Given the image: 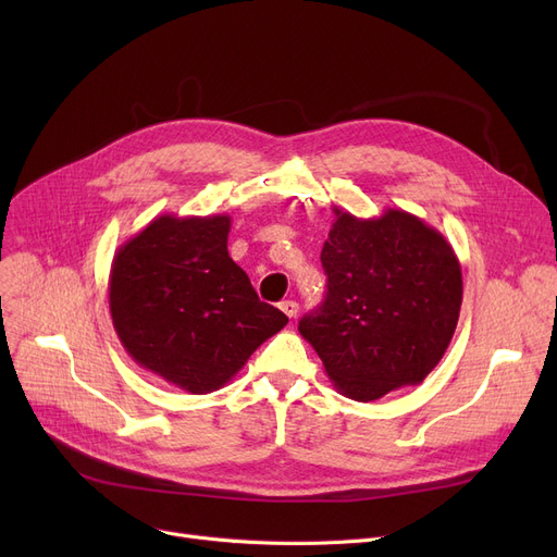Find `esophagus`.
<instances>
[{"label":"esophagus","instance_id":"esophagus-1","mask_svg":"<svg viewBox=\"0 0 557 557\" xmlns=\"http://www.w3.org/2000/svg\"><path fill=\"white\" fill-rule=\"evenodd\" d=\"M280 309H282L288 318H296L298 311H300V305H298L296 300H284V302L280 305Z\"/></svg>","mask_w":557,"mask_h":557}]
</instances>
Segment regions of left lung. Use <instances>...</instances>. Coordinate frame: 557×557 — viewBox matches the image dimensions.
Returning a JSON list of instances; mask_svg holds the SVG:
<instances>
[{
  "label": "left lung",
  "mask_w": 557,
  "mask_h": 557,
  "mask_svg": "<svg viewBox=\"0 0 557 557\" xmlns=\"http://www.w3.org/2000/svg\"><path fill=\"white\" fill-rule=\"evenodd\" d=\"M336 221L320 252L327 296L300 320L338 393L372 401L418 386L458 325L460 263L435 227L404 210Z\"/></svg>",
  "instance_id": "8db88e82"
}]
</instances>
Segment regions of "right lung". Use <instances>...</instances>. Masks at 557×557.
Wrapping results in <instances>:
<instances>
[{
  "mask_svg": "<svg viewBox=\"0 0 557 557\" xmlns=\"http://www.w3.org/2000/svg\"><path fill=\"white\" fill-rule=\"evenodd\" d=\"M230 216H158L116 250L110 315L126 352L191 395L223 388L288 318L227 255Z\"/></svg>",
  "mask_w": 557,
  "mask_h": 557,
  "instance_id": "obj_1",
  "label": "right lung"
}]
</instances>
